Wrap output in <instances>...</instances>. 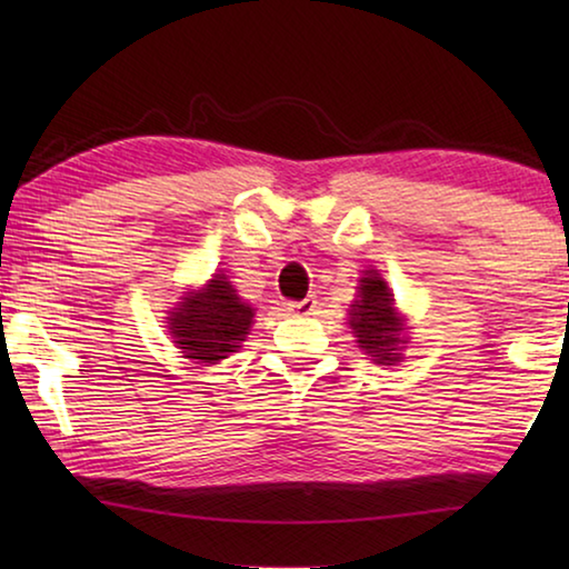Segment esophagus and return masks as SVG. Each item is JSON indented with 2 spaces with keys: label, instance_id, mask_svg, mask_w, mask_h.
I'll use <instances>...</instances> for the list:
<instances>
[{
  "label": "esophagus",
  "instance_id": "obj_1",
  "mask_svg": "<svg viewBox=\"0 0 569 569\" xmlns=\"http://www.w3.org/2000/svg\"><path fill=\"white\" fill-rule=\"evenodd\" d=\"M316 296H306L303 301H293V303H288V308H291V311L296 313V316H308V313H313L316 311Z\"/></svg>",
  "mask_w": 569,
  "mask_h": 569
}]
</instances>
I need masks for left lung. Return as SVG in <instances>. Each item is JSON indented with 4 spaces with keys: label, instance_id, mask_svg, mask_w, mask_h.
<instances>
[{
    "label": "left lung",
    "instance_id": "1",
    "mask_svg": "<svg viewBox=\"0 0 569 569\" xmlns=\"http://www.w3.org/2000/svg\"><path fill=\"white\" fill-rule=\"evenodd\" d=\"M359 301L351 306V329L361 351L373 356L377 363L399 361L401 319L393 311V298L389 286L379 273H366L361 278Z\"/></svg>",
    "mask_w": 569,
    "mask_h": 569
}]
</instances>
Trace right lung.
Returning <instances> with one entry per match:
<instances>
[{
    "instance_id": "add662e5",
    "label": "right lung",
    "mask_w": 569,
    "mask_h": 569,
    "mask_svg": "<svg viewBox=\"0 0 569 569\" xmlns=\"http://www.w3.org/2000/svg\"><path fill=\"white\" fill-rule=\"evenodd\" d=\"M170 313L178 349L200 363H216L238 351L253 321V308L240 301L226 276H213L203 291L186 296Z\"/></svg>"
}]
</instances>
